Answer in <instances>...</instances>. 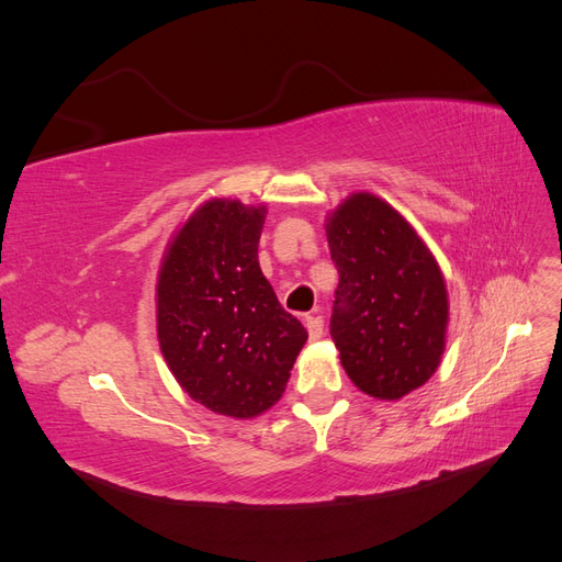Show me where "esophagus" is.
Returning a JSON list of instances; mask_svg holds the SVG:
<instances>
[{"instance_id": "34e87169", "label": "esophagus", "mask_w": 562, "mask_h": 562, "mask_svg": "<svg viewBox=\"0 0 562 562\" xmlns=\"http://www.w3.org/2000/svg\"><path fill=\"white\" fill-rule=\"evenodd\" d=\"M304 326H307L310 339H318L323 335V318L321 316H307V321H304Z\"/></svg>"}]
</instances>
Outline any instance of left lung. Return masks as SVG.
<instances>
[{"label":"left lung","mask_w":562,"mask_h":562,"mask_svg":"<svg viewBox=\"0 0 562 562\" xmlns=\"http://www.w3.org/2000/svg\"><path fill=\"white\" fill-rule=\"evenodd\" d=\"M339 283L330 335L349 380L396 401L427 382L446 349L448 291L431 250L386 201L359 192L326 223Z\"/></svg>","instance_id":"obj_1"}]
</instances>
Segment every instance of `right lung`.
I'll return each mask as SVG.
<instances>
[{
  "instance_id": "right-lung-1",
  "label": "right lung",
  "mask_w": 562,
  "mask_h": 562,
  "mask_svg": "<svg viewBox=\"0 0 562 562\" xmlns=\"http://www.w3.org/2000/svg\"><path fill=\"white\" fill-rule=\"evenodd\" d=\"M265 206L211 199L164 255L157 335L180 386L217 415L250 419L285 391L307 330L265 279Z\"/></svg>"
}]
</instances>
